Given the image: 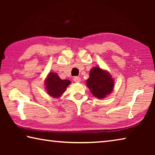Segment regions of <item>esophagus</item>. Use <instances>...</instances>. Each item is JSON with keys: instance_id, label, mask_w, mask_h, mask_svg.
<instances>
[{"instance_id": "1", "label": "esophagus", "mask_w": 155, "mask_h": 155, "mask_svg": "<svg viewBox=\"0 0 155 155\" xmlns=\"http://www.w3.org/2000/svg\"><path fill=\"white\" fill-rule=\"evenodd\" d=\"M73 80H74V81L76 83H80L81 81V78L78 77H74V78H73Z\"/></svg>"}]
</instances>
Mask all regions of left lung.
<instances>
[{"label":"left lung","mask_w":155,"mask_h":155,"mask_svg":"<svg viewBox=\"0 0 155 155\" xmlns=\"http://www.w3.org/2000/svg\"><path fill=\"white\" fill-rule=\"evenodd\" d=\"M87 85L93 95L102 99L112 92L114 87V81L108 71L100 67H94L90 72L87 80Z\"/></svg>","instance_id":"left-lung-1"}]
</instances>
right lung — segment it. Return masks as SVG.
<instances>
[{
	"label": "right lung",
	"mask_w": 155,
	"mask_h": 155,
	"mask_svg": "<svg viewBox=\"0 0 155 155\" xmlns=\"http://www.w3.org/2000/svg\"><path fill=\"white\" fill-rule=\"evenodd\" d=\"M71 81L62 80L55 72H50L45 79L46 90L49 96L53 98L61 97Z\"/></svg>",
	"instance_id": "right-lung-1"
}]
</instances>
